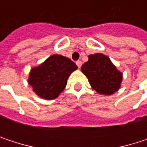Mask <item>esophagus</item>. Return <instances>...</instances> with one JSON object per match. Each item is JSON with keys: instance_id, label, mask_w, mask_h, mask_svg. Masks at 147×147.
<instances>
[{"instance_id": "1", "label": "esophagus", "mask_w": 147, "mask_h": 147, "mask_svg": "<svg viewBox=\"0 0 147 147\" xmlns=\"http://www.w3.org/2000/svg\"><path fill=\"white\" fill-rule=\"evenodd\" d=\"M76 65L78 66V68H80V67L82 66V61H80V60H77V61L76 62Z\"/></svg>"}]
</instances>
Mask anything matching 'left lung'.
Segmentation results:
<instances>
[{
	"mask_svg": "<svg viewBox=\"0 0 147 147\" xmlns=\"http://www.w3.org/2000/svg\"><path fill=\"white\" fill-rule=\"evenodd\" d=\"M88 60L81 68L89 82L91 88L101 95H111L121 87L123 73L103 53L88 56Z\"/></svg>",
	"mask_w": 147,
	"mask_h": 147,
	"instance_id": "left-lung-1",
	"label": "left lung"
}]
</instances>
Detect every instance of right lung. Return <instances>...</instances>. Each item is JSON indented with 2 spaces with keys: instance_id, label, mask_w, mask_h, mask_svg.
<instances>
[{
  "instance_id": "add662e5",
  "label": "right lung",
  "mask_w": 147,
  "mask_h": 147,
  "mask_svg": "<svg viewBox=\"0 0 147 147\" xmlns=\"http://www.w3.org/2000/svg\"><path fill=\"white\" fill-rule=\"evenodd\" d=\"M76 69L77 65L69 58L53 54L31 68L28 83L37 96L47 100H54L63 92L69 76Z\"/></svg>"
}]
</instances>
